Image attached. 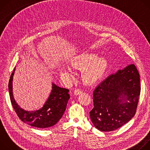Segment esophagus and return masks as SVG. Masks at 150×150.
<instances>
[{
	"mask_svg": "<svg viewBox=\"0 0 150 150\" xmlns=\"http://www.w3.org/2000/svg\"><path fill=\"white\" fill-rule=\"evenodd\" d=\"M82 93V91L80 88H76L74 90V94L76 96L79 95V94H81Z\"/></svg>",
	"mask_w": 150,
	"mask_h": 150,
	"instance_id": "1",
	"label": "esophagus"
}]
</instances>
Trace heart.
Returning <instances> with one entry per match:
<instances>
[{"instance_id":"1","label":"heart","mask_w":150,"mask_h":150,"mask_svg":"<svg viewBox=\"0 0 150 150\" xmlns=\"http://www.w3.org/2000/svg\"><path fill=\"white\" fill-rule=\"evenodd\" d=\"M72 66L76 69H83L81 77L83 82L93 85L100 81L108 69V60L105 56H99L91 52H83L75 56L72 60ZM62 74L69 76L71 71L69 68H63Z\"/></svg>"}]
</instances>
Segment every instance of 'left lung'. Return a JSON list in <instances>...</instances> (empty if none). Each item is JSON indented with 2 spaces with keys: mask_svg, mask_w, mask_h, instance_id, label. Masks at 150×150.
<instances>
[{
  "mask_svg": "<svg viewBox=\"0 0 150 150\" xmlns=\"http://www.w3.org/2000/svg\"><path fill=\"white\" fill-rule=\"evenodd\" d=\"M141 92L140 76L132 64L101 82L93 92L91 120L100 131H115L135 115Z\"/></svg>",
  "mask_w": 150,
  "mask_h": 150,
  "instance_id": "1",
  "label": "left lung"
}]
</instances>
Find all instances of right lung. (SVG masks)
Returning a JSON list of instances; mask_svg holds the SVG:
<instances>
[{
	"label": "right lung",
	"mask_w": 150,
	"mask_h": 150,
	"mask_svg": "<svg viewBox=\"0 0 150 150\" xmlns=\"http://www.w3.org/2000/svg\"><path fill=\"white\" fill-rule=\"evenodd\" d=\"M15 69V68L10 76L8 88L11 101L18 117L23 122L38 128L49 127L56 124L66 110L70 98L69 90L53 83L52 92L42 108L36 111H25L20 108L13 96L12 80Z\"/></svg>",
	"instance_id": "obj_1"
}]
</instances>
